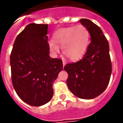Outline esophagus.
Masks as SVG:
<instances>
[{
    "mask_svg": "<svg viewBox=\"0 0 123 123\" xmlns=\"http://www.w3.org/2000/svg\"><path fill=\"white\" fill-rule=\"evenodd\" d=\"M66 63H67V62H66V61H62V64H63V67H64V66H65Z\"/></svg>",
    "mask_w": 123,
    "mask_h": 123,
    "instance_id": "34e87169",
    "label": "esophagus"
}]
</instances>
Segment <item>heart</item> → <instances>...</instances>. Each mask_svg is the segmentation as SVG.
Segmentation results:
<instances>
[{
    "instance_id": "b5f03b06",
    "label": "heart",
    "mask_w": 123,
    "mask_h": 123,
    "mask_svg": "<svg viewBox=\"0 0 123 123\" xmlns=\"http://www.w3.org/2000/svg\"><path fill=\"white\" fill-rule=\"evenodd\" d=\"M90 34L82 25L60 28L53 34V41L49 43V48L58 52L62 47V52L70 61H78L85 55L90 43Z\"/></svg>"
}]
</instances>
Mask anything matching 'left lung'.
<instances>
[{
	"instance_id": "8db88e82",
	"label": "left lung",
	"mask_w": 123,
	"mask_h": 123,
	"mask_svg": "<svg viewBox=\"0 0 123 123\" xmlns=\"http://www.w3.org/2000/svg\"><path fill=\"white\" fill-rule=\"evenodd\" d=\"M80 23L88 29L91 42L82 59L64 67L68 76L67 84L76 97L91 99L105 90L112 72L109 46L101 28L88 19Z\"/></svg>"
}]
</instances>
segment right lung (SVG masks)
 Instances as JSON below:
<instances>
[{"label":"right lung","mask_w":123,"mask_h":123,"mask_svg":"<svg viewBox=\"0 0 123 123\" xmlns=\"http://www.w3.org/2000/svg\"><path fill=\"white\" fill-rule=\"evenodd\" d=\"M47 30L48 24L26 25L10 54L13 87L22 100L35 107L51 100L54 81L63 68L61 59L49 56Z\"/></svg>","instance_id":"1"}]
</instances>
